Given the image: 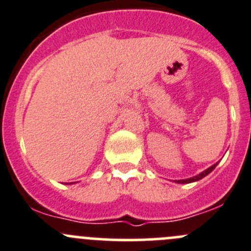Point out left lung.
I'll list each match as a JSON object with an SVG mask.
<instances>
[{"label": "left lung", "mask_w": 251, "mask_h": 251, "mask_svg": "<svg viewBox=\"0 0 251 251\" xmlns=\"http://www.w3.org/2000/svg\"><path fill=\"white\" fill-rule=\"evenodd\" d=\"M216 165H217V163H216V164H213L212 167L207 168V169H206V170H203V172H202V173H200V174H199V175H195V176H193V177H189V179L175 180V182H179V184H189V182L198 181V180L202 179V177H205L206 175H208V174H210V173L212 172L213 169H215V168H216Z\"/></svg>", "instance_id": "left-lung-1"}]
</instances>
